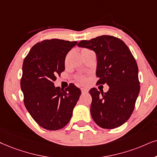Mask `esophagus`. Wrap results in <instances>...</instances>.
Here are the masks:
<instances>
[{"label":"esophagus","mask_w":157,"mask_h":157,"mask_svg":"<svg viewBox=\"0 0 157 157\" xmlns=\"http://www.w3.org/2000/svg\"><path fill=\"white\" fill-rule=\"evenodd\" d=\"M81 91H82V93H87L88 92V89L82 88H81Z\"/></svg>","instance_id":"34e87169"}]
</instances>
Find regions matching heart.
Returning a JSON list of instances; mask_svg holds the SVG:
<instances>
[{"label":"heart","instance_id":"b5f03b06","mask_svg":"<svg viewBox=\"0 0 157 157\" xmlns=\"http://www.w3.org/2000/svg\"><path fill=\"white\" fill-rule=\"evenodd\" d=\"M85 51H89L88 49L87 48H83L82 50V52H84ZM75 79H76V81L77 82H79L80 84H82V85H84L85 84V82H86V78H85V76H83V75H77L75 77Z\"/></svg>","mask_w":157,"mask_h":157}]
</instances>
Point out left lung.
Listing matches in <instances>:
<instances>
[{
	"label": "left lung",
	"mask_w": 157,
	"mask_h": 157,
	"mask_svg": "<svg viewBox=\"0 0 157 157\" xmlns=\"http://www.w3.org/2000/svg\"><path fill=\"white\" fill-rule=\"evenodd\" d=\"M78 46L93 50L97 56V84L106 83V93L91 88L90 114L101 128L114 129L131 116L140 92L138 68L129 48L122 40L101 35L81 40Z\"/></svg>",
	"instance_id": "1"
}]
</instances>
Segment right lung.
Here are the masks:
<instances>
[{
	"instance_id": "add662e5",
	"label": "right lung",
	"mask_w": 157,
	"mask_h": 157,
	"mask_svg": "<svg viewBox=\"0 0 157 157\" xmlns=\"http://www.w3.org/2000/svg\"><path fill=\"white\" fill-rule=\"evenodd\" d=\"M77 44V41L45 40L33 46L24 59L20 85L25 106L33 120L46 130L67 125L81 95L74 84L62 90L53 83L64 71L67 54Z\"/></svg>"
}]
</instances>
